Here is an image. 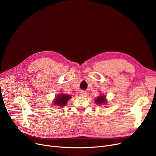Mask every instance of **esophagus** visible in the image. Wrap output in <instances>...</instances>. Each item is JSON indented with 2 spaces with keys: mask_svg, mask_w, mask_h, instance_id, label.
Here are the masks:
<instances>
[{
  "mask_svg": "<svg viewBox=\"0 0 156 156\" xmlns=\"http://www.w3.org/2000/svg\"><path fill=\"white\" fill-rule=\"evenodd\" d=\"M80 95L83 96V97H85V96L87 95V93H86L85 91H83V90H81V91H80Z\"/></svg>",
  "mask_w": 156,
  "mask_h": 156,
  "instance_id": "obj_1",
  "label": "esophagus"
}]
</instances>
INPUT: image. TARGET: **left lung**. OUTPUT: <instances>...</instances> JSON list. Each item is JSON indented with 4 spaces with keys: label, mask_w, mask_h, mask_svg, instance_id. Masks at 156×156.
Masks as SVG:
<instances>
[{
    "label": "left lung",
    "mask_w": 156,
    "mask_h": 156,
    "mask_svg": "<svg viewBox=\"0 0 156 156\" xmlns=\"http://www.w3.org/2000/svg\"><path fill=\"white\" fill-rule=\"evenodd\" d=\"M95 102L98 104H102L105 103V96H100L97 97V99L95 100Z\"/></svg>",
    "instance_id": "8db88e82"
}]
</instances>
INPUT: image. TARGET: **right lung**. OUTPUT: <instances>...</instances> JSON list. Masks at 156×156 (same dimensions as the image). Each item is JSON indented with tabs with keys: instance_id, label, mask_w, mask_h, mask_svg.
<instances>
[{
	"instance_id": "1",
	"label": "right lung",
	"mask_w": 156,
	"mask_h": 156,
	"mask_svg": "<svg viewBox=\"0 0 156 156\" xmlns=\"http://www.w3.org/2000/svg\"><path fill=\"white\" fill-rule=\"evenodd\" d=\"M71 97L68 95H64V94H61L58 96H57L55 100L54 101V104L58 106H61V107H63L64 105H66L67 104L68 101L71 99Z\"/></svg>"
}]
</instances>
